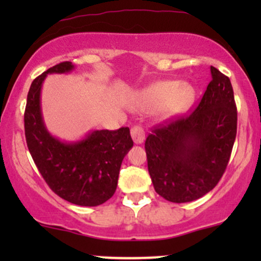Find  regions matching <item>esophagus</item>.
<instances>
[{"mask_svg":"<svg viewBox=\"0 0 261 261\" xmlns=\"http://www.w3.org/2000/svg\"><path fill=\"white\" fill-rule=\"evenodd\" d=\"M131 137H133L134 142L136 145H140L145 141V131L141 126H134L131 128Z\"/></svg>","mask_w":261,"mask_h":261,"instance_id":"1","label":"esophagus"}]
</instances>
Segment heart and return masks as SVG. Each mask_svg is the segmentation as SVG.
I'll return each mask as SVG.
<instances>
[{"mask_svg":"<svg viewBox=\"0 0 261 261\" xmlns=\"http://www.w3.org/2000/svg\"><path fill=\"white\" fill-rule=\"evenodd\" d=\"M195 99V91L189 83L176 81H160L145 87L134 95L131 106L134 109L151 110L162 119H172L190 108Z\"/></svg>","mask_w":261,"mask_h":261,"instance_id":"obj_1","label":"heart"}]
</instances>
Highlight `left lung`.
Masks as SVG:
<instances>
[{"label": "left lung", "mask_w": 261, "mask_h": 261, "mask_svg": "<svg viewBox=\"0 0 261 261\" xmlns=\"http://www.w3.org/2000/svg\"><path fill=\"white\" fill-rule=\"evenodd\" d=\"M211 82L189 115L157 127L146 139L148 172L155 193L170 202H190L220 181L237 135L230 81L211 66Z\"/></svg>", "instance_id": "1"}]
</instances>
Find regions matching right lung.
Instances as JSON below:
<instances>
[{"label": "right lung", "instance_id": "right-lung-1", "mask_svg": "<svg viewBox=\"0 0 261 261\" xmlns=\"http://www.w3.org/2000/svg\"><path fill=\"white\" fill-rule=\"evenodd\" d=\"M73 70L72 62H61L33 81L24 113L25 140L35 166L54 193L74 205L98 206L115 193L122 160L134 142L128 127L93 130L71 142L50 134L41 113V87L47 74Z\"/></svg>", "mask_w": 261, "mask_h": 261}]
</instances>
